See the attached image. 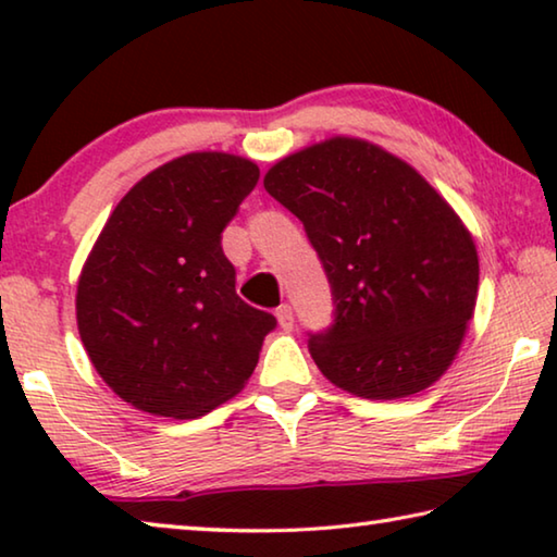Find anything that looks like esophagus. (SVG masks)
<instances>
[{
  "label": "esophagus",
  "mask_w": 557,
  "mask_h": 557,
  "mask_svg": "<svg viewBox=\"0 0 557 557\" xmlns=\"http://www.w3.org/2000/svg\"><path fill=\"white\" fill-rule=\"evenodd\" d=\"M275 317H277V322H280L282 329H292V326H295V314H292V307H289V305H280V307L275 309Z\"/></svg>",
  "instance_id": "1"
}]
</instances>
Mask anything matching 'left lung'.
<instances>
[{
	"mask_svg": "<svg viewBox=\"0 0 557 557\" xmlns=\"http://www.w3.org/2000/svg\"><path fill=\"white\" fill-rule=\"evenodd\" d=\"M265 191L305 225L332 287L334 322L307 344L319 371L373 400L435 383L479 287L474 240L449 203L403 159L351 137L285 157Z\"/></svg>",
	"mask_w": 557,
	"mask_h": 557,
	"instance_id": "8db88e82",
	"label": "left lung"
}]
</instances>
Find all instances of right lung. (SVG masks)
<instances>
[{"instance_id": "1", "label": "right lung", "mask_w": 557, "mask_h": 557, "mask_svg": "<svg viewBox=\"0 0 557 557\" xmlns=\"http://www.w3.org/2000/svg\"><path fill=\"white\" fill-rule=\"evenodd\" d=\"M260 178L250 159L194 152L129 188L78 280V332L122 400L191 420L238 393L277 319L235 292L223 231Z\"/></svg>"}]
</instances>
